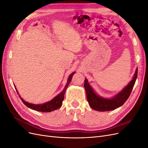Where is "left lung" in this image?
I'll return each mask as SVG.
<instances>
[{"label": "left lung", "mask_w": 148, "mask_h": 148, "mask_svg": "<svg viewBox=\"0 0 148 148\" xmlns=\"http://www.w3.org/2000/svg\"><path fill=\"white\" fill-rule=\"evenodd\" d=\"M138 75V69H136L133 79L125 86L122 91L112 99H104L97 96L94 92L93 89L89 84L88 79L85 78L84 86L86 93L87 100L89 106L94 110L97 111H110L113 110L122 106L128 99L135 85Z\"/></svg>", "instance_id": "left-lung-1"}]
</instances>
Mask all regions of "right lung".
<instances>
[{"instance_id":"add662e5","label":"right lung","mask_w":148,"mask_h":148,"mask_svg":"<svg viewBox=\"0 0 148 148\" xmlns=\"http://www.w3.org/2000/svg\"><path fill=\"white\" fill-rule=\"evenodd\" d=\"M74 73H75V72L72 73L70 75V77H69V79H68V81H67V83L65 85V87L64 90L62 91V92H61L59 95H58L56 97H55L51 101L44 103V104H30V103H28L27 102L25 101L23 99H22V98H21V101L23 102V104L25 106L29 107V108L33 109V110L39 111V112H52L53 110H55L59 109L62 105V101H63L64 99L65 92L66 91L67 87H68L69 83H70L71 78H72V77L74 75ZM16 91L18 92L16 89ZM19 97H20V96H19Z\"/></svg>"}]
</instances>
